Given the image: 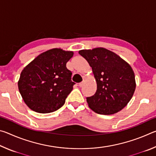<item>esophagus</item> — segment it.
Masks as SVG:
<instances>
[{
  "instance_id": "obj_1",
  "label": "esophagus",
  "mask_w": 156,
  "mask_h": 156,
  "mask_svg": "<svg viewBox=\"0 0 156 156\" xmlns=\"http://www.w3.org/2000/svg\"><path fill=\"white\" fill-rule=\"evenodd\" d=\"M84 80H83V81H82L81 83H80L78 84V86L80 87H82L84 85Z\"/></svg>"
}]
</instances>
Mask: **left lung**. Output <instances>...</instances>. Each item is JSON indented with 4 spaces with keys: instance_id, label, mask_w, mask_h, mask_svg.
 <instances>
[{
    "instance_id": "obj_1",
    "label": "left lung",
    "mask_w": 156,
    "mask_h": 156,
    "mask_svg": "<svg viewBox=\"0 0 156 156\" xmlns=\"http://www.w3.org/2000/svg\"><path fill=\"white\" fill-rule=\"evenodd\" d=\"M92 68L97 83L94 96L87 98L89 108L98 114L111 115L125 107L135 91V74L129 64L103 47L79 51Z\"/></svg>"
}]
</instances>
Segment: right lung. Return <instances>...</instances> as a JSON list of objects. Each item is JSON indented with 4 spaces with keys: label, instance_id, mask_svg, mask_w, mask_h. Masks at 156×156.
Instances as JSON below:
<instances>
[{
    "label": "right lung",
    "instance_id": "1",
    "mask_svg": "<svg viewBox=\"0 0 156 156\" xmlns=\"http://www.w3.org/2000/svg\"><path fill=\"white\" fill-rule=\"evenodd\" d=\"M73 51L54 48L42 53L26 66L18 82L25 103L37 113H47L60 109L75 83L66 67Z\"/></svg>",
    "mask_w": 156,
    "mask_h": 156
}]
</instances>
